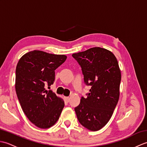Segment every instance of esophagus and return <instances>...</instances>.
I'll use <instances>...</instances> for the list:
<instances>
[{
  "instance_id": "obj_1",
  "label": "esophagus",
  "mask_w": 147,
  "mask_h": 147,
  "mask_svg": "<svg viewBox=\"0 0 147 147\" xmlns=\"http://www.w3.org/2000/svg\"><path fill=\"white\" fill-rule=\"evenodd\" d=\"M64 98H65V100L67 102L69 101V96H65Z\"/></svg>"
}]
</instances>
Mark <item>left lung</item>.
<instances>
[{"mask_svg":"<svg viewBox=\"0 0 147 147\" xmlns=\"http://www.w3.org/2000/svg\"><path fill=\"white\" fill-rule=\"evenodd\" d=\"M72 56L81 65L84 81L90 85L87 97L74 108L78 119L86 129L96 131L111 118L119 98L121 73L113 53L93 47Z\"/></svg>","mask_w":147,"mask_h":147,"instance_id":"1","label":"left lung"}]
</instances>
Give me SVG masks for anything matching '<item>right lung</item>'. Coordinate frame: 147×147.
<instances>
[{"mask_svg":"<svg viewBox=\"0 0 147 147\" xmlns=\"http://www.w3.org/2000/svg\"><path fill=\"white\" fill-rule=\"evenodd\" d=\"M67 56L33 51L23 55L16 69L15 88L24 113L39 128L54 125L64 107V102L51 90L55 70L64 63Z\"/></svg>","mask_w":147,"mask_h":147,"instance_id":"right-lung-1","label":"right lung"}]
</instances>
